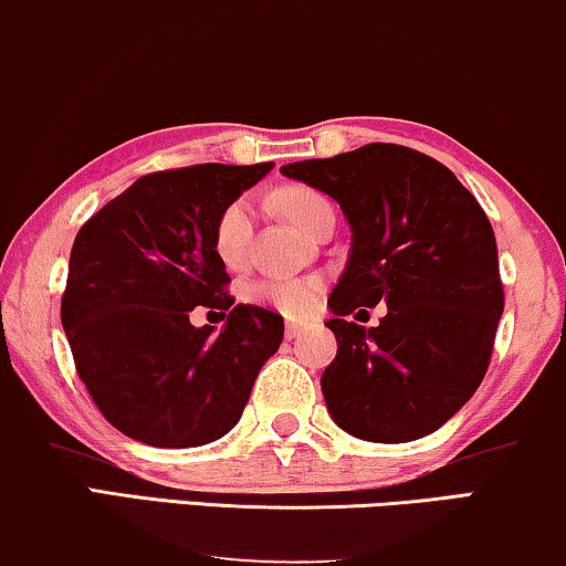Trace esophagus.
Instances as JSON below:
<instances>
[{
	"label": "esophagus",
	"mask_w": 566,
	"mask_h": 566,
	"mask_svg": "<svg viewBox=\"0 0 566 566\" xmlns=\"http://www.w3.org/2000/svg\"><path fill=\"white\" fill-rule=\"evenodd\" d=\"M303 329H306V326H303V324L289 322V324H285V339H296V337H301Z\"/></svg>",
	"instance_id": "obj_1"
}]
</instances>
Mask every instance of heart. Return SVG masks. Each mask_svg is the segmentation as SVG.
Masks as SVG:
<instances>
[{"label": "heart", "instance_id": "obj_1", "mask_svg": "<svg viewBox=\"0 0 566 566\" xmlns=\"http://www.w3.org/2000/svg\"><path fill=\"white\" fill-rule=\"evenodd\" d=\"M277 203H281L283 214L296 227L306 229V232H314L326 214H334L329 199L308 186L283 188L277 193ZM252 229H255L252 203L248 199L227 203L214 224V237H211L219 263L229 270H237L248 263ZM248 296L260 303V306L277 311V314L306 316L316 308L318 296H322V283L316 277H293V281L270 277V281L252 283L248 289Z\"/></svg>", "mask_w": 566, "mask_h": 566}]
</instances>
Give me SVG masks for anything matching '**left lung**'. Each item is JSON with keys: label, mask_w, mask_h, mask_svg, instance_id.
Masks as SVG:
<instances>
[{"label": "left lung", "mask_w": 566, "mask_h": 566, "mask_svg": "<svg viewBox=\"0 0 566 566\" xmlns=\"http://www.w3.org/2000/svg\"><path fill=\"white\" fill-rule=\"evenodd\" d=\"M281 174L329 193L352 229L326 322L337 337L322 375L332 419L380 444L437 431L480 388L503 314L488 214L452 170L403 145H363ZM380 300L389 314L378 327L346 322Z\"/></svg>", "instance_id": "8db88e82"}]
</instances>
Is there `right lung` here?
I'll use <instances>...</instances> for the list:
<instances>
[{
    "mask_svg": "<svg viewBox=\"0 0 566 566\" xmlns=\"http://www.w3.org/2000/svg\"><path fill=\"white\" fill-rule=\"evenodd\" d=\"M273 163L158 170L78 229L61 322L78 378L125 437L160 449L201 447L234 429L260 367L283 342V316L237 303L214 255L227 203ZM196 305L228 316L193 327Z\"/></svg>",
    "mask_w": 566,
    "mask_h": 566,
    "instance_id": "obj_1",
    "label": "right lung"
}]
</instances>
